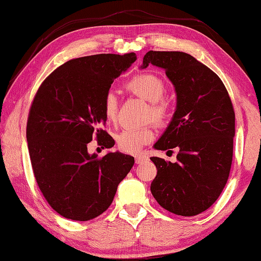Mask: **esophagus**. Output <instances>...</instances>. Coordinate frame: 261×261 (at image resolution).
I'll list each match as a JSON object with an SVG mask.
<instances>
[{"mask_svg":"<svg viewBox=\"0 0 261 261\" xmlns=\"http://www.w3.org/2000/svg\"><path fill=\"white\" fill-rule=\"evenodd\" d=\"M147 159H148V155L146 154L145 152H143V153H140V154L136 155V164H140V163H143V161H145Z\"/></svg>","mask_w":261,"mask_h":261,"instance_id":"34e87169","label":"esophagus"}]
</instances>
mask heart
Segmentation results:
<instances>
[{
	"label": "heart",
	"mask_w": 261,
	"mask_h": 261,
	"mask_svg": "<svg viewBox=\"0 0 261 261\" xmlns=\"http://www.w3.org/2000/svg\"><path fill=\"white\" fill-rule=\"evenodd\" d=\"M126 88L143 100L151 103L150 117L156 124L167 121L168 111L163 100L166 94V87L160 77L150 73L139 74L127 82ZM103 111L109 121H115L117 116V98L113 92H108L103 98ZM153 138L151 126H142L137 129H125L116 136V143L121 151L137 153L145 144Z\"/></svg>",
	"instance_id": "b5f03b06"
}]
</instances>
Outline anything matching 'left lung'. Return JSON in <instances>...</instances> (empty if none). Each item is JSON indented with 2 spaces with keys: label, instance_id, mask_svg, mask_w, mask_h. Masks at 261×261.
<instances>
[{
  "label": "left lung",
  "instance_id": "8db88e82",
  "mask_svg": "<svg viewBox=\"0 0 261 261\" xmlns=\"http://www.w3.org/2000/svg\"><path fill=\"white\" fill-rule=\"evenodd\" d=\"M150 64L164 69L176 94L173 117L153 147L179 150L176 163L151 158L158 171L151 193L168 212L195 216L214 204L230 174L232 103L217 74L188 53L148 51L140 68Z\"/></svg>",
  "mask_w": 261,
  "mask_h": 261
}]
</instances>
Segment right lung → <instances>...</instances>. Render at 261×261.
Instances as JSON below:
<instances>
[{
	"mask_svg": "<svg viewBox=\"0 0 261 261\" xmlns=\"http://www.w3.org/2000/svg\"><path fill=\"white\" fill-rule=\"evenodd\" d=\"M137 57L134 52L72 59L45 79L32 102L27 140L34 174L48 204L65 218L89 221L113 203L116 190L135 164L121 152L89 154L96 138L114 146L101 129L103 98L116 77Z\"/></svg>",
	"mask_w": 261,
	"mask_h": 261,
	"instance_id": "1",
	"label": "right lung"
}]
</instances>
